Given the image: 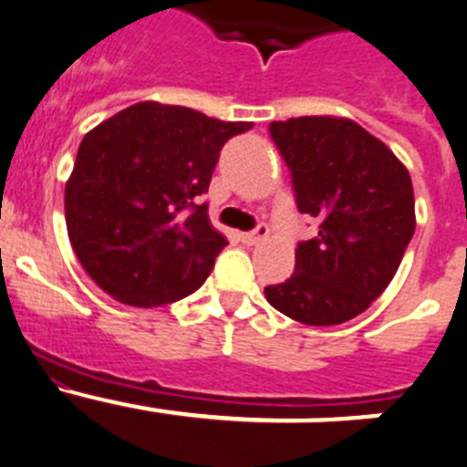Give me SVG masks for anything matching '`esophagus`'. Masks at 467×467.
Segmentation results:
<instances>
[{"label": "esophagus", "instance_id": "esophagus-1", "mask_svg": "<svg viewBox=\"0 0 467 467\" xmlns=\"http://www.w3.org/2000/svg\"><path fill=\"white\" fill-rule=\"evenodd\" d=\"M267 237V228L265 225H258L256 230H254V233H242L239 234V239H242V242H244V244H258V242H263V239Z\"/></svg>", "mask_w": 467, "mask_h": 467}]
</instances>
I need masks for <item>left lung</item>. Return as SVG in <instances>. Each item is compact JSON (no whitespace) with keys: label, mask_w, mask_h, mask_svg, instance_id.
Here are the masks:
<instances>
[{"label":"left lung","mask_w":467,"mask_h":467,"mask_svg":"<svg viewBox=\"0 0 467 467\" xmlns=\"http://www.w3.org/2000/svg\"><path fill=\"white\" fill-rule=\"evenodd\" d=\"M294 178L296 204L319 221L315 239L296 249V270L265 286L267 303L310 327L362 315L388 289L416 230L407 166L383 140L348 117L273 121Z\"/></svg>","instance_id":"8db88e82"}]
</instances>
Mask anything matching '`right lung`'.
Segmentation results:
<instances>
[{"label": "right lung", "instance_id": "add662e5", "mask_svg": "<svg viewBox=\"0 0 467 467\" xmlns=\"http://www.w3.org/2000/svg\"><path fill=\"white\" fill-rule=\"evenodd\" d=\"M251 127L143 100L82 138L65 183V223L105 294L155 307L200 289L228 239L197 197L209 190L223 143Z\"/></svg>", "mask_w": 467, "mask_h": 467}]
</instances>
